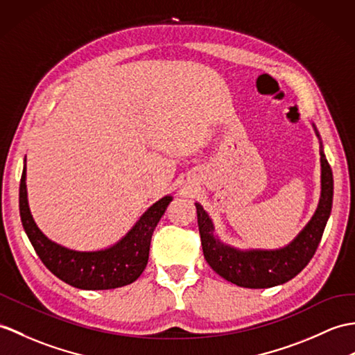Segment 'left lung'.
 I'll return each instance as SVG.
<instances>
[{
  "mask_svg": "<svg viewBox=\"0 0 355 355\" xmlns=\"http://www.w3.org/2000/svg\"><path fill=\"white\" fill-rule=\"evenodd\" d=\"M320 144V200L315 215L293 241L279 250H239L224 243L215 234L207 211L195 202L204 259L227 282L248 289H266L287 283L309 265L322 239L333 205V172Z\"/></svg>",
  "mask_w": 355,
  "mask_h": 355,
  "instance_id": "obj_1",
  "label": "left lung"
}]
</instances>
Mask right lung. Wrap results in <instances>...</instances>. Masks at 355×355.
I'll list each match as a JSON object with an SVG mask.
<instances>
[{
    "mask_svg": "<svg viewBox=\"0 0 355 355\" xmlns=\"http://www.w3.org/2000/svg\"><path fill=\"white\" fill-rule=\"evenodd\" d=\"M27 169L24 164L19 184V213L22 227L39 259L62 282L77 289L107 291L131 284L146 268L154 228L172 201L166 195L154 202L133 228L110 248L100 251H76L55 243L40 232L33 219L26 184Z\"/></svg>",
    "mask_w": 355,
    "mask_h": 355,
    "instance_id": "obj_1",
    "label": "right lung"
}]
</instances>
